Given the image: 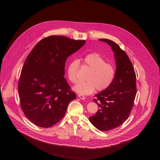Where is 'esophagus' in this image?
I'll list each match as a JSON object with an SVG mask.
<instances>
[{"mask_svg": "<svg viewBox=\"0 0 160 160\" xmlns=\"http://www.w3.org/2000/svg\"><path fill=\"white\" fill-rule=\"evenodd\" d=\"M78 98H79L80 99H85V98H86L84 96H83V95H82V94H78Z\"/></svg>", "mask_w": 160, "mask_h": 160, "instance_id": "34e87169", "label": "esophagus"}]
</instances>
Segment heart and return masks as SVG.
I'll list each match as a JSON object with an SVG mask.
<instances>
[{"label":"heart","instance_id":"1","mask_svg":"<svg viewBox=\"0 0 160 160\" xmlns=\"http://www.w3.org/2000/svg\"><path fill=\"white\" fill-rule=\"evenodd\" d=\"M83 65L88 68L90 72L86 77V81L79 82L73 87L76 92L87 95L92 93L96 88L103 91L112 83L116 75L113 64L106 62V59L99 53L91 52L83 58ZM80 66L77 59L72 60L67 68L68 78L72 83L77 82V72Z\"/></svg>","mask_w":160,"mask_h":160}]
</instances>
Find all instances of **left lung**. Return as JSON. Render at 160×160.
I'll return each mask as SVG.
<instances>
[{
    "label": "left lung",
    "instance_id": "left-lung-1",
    "mask_svg": "<svg viewBox=\"0 0 160 160\" xmlns=\"http://www.w3.org/2000/svg\"><path fill=\"white\" fill-rule=\"evenodd\" d=\"M100 41L109 44L116 60V75L111 85L96 95L94 99L99 108L89 121L101 131H108L122 125L128 118L136 95V75L133 65L119 45L104 38Z\"/></svg>",
    "mask_w": 160,
    "mask_h": 160
}]
</instances>
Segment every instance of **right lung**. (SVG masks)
I'll return each instance as SVG.
<instances>
[{
    "label": "right lung",
    "mask_w": 160,
    "mask_h": 160,
    "mask_svg": "<svg viewBox=\"0 0 160 160\" xmlns=\"http://www.w3.org/2000/svg\"><path fill=\"white\" fill-rule=\"evenodd\" d=\"M85 40L51 35L38 42L22 68L18 93L21 109L35 125L49 128L64 116L77 96L64 76L66 61Z\"/></svg>",
    "instance_id": "obj_1"
}]
</instances>
